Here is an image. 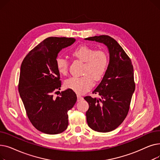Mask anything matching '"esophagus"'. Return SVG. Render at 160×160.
Segmentation results:
<instances>
[{
    "mask_svg": "<svg viewBox=\"0 0 160 160\" xmlns=\"http://www.w3.org/2000/svg\"><path fill=\"white\" fill-rule=\"evenodd\" d=\"M83 100V97H81L80 95H77V101L78 102H80L81 101V100Z\"/></svg>",
    "mask_w": 160,
    "mask_h": 160,
    "instance_id": "34e87169",
    "label": "esophagus"
}]
</instances>
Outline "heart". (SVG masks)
Listing matches in <instances>:
<instances>
[{
    "label": "heart",
    "instance_id": "obj_1",
    "mask_svg": "<svg viewBox=\"0 0 160 160\" xmlns=\"http://www.w3.org/2000/svg\"><path fill=\"white\" fill-rule=\"evenodd\" d=\"M72 55L78 60L85 62L81 77H71L65 82V86L78 94H83L94 85V80H99L104 75L108 65V56L102 50H96L86 45L76 47ZM56 66L60 74L68 72L69 62L65 58L59 56L56 59Z\"/></svg>",
    "mask_w": 160,
    "mask_h": 160
}]
</instances>
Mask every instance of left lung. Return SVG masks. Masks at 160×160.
<instances>
[{
    "instance_id": "8db88e82",
    "label": "left lung",
    "mask_w": 160,
    "mask_h": 160,
    "mask_svg": "<svg viewBox=\"0 0 160 160\" xmlns=\"http://www.w3.org/2000/svg\"><path fill=\"white\" fill-rule=\"evenodd\" d=\"M85 39L104 44L110 54L104 77L93 91L101 98L84 97L89 104L86 112L89 127L98 132H109L118 127L128 115L136 86L133 67L123 48L110 36L102 35Z\"/></svg>"
}]
</instances>
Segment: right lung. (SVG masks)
Wrapping results in <instances>:
<instances>
[{
	"mask_svg": "<svg viewBox=\"0 0 160 160\" xmlns=\"http://www.w3.org/2000/svg\"><path fill=\"white\" fill-rule=\"evenodd\" d=\"M75 41L71 38H48L30 50L22 62L19 95L30 121L43 133H60L68 127L67 112L77 97L70 89L53 97L62 86L56 59L62 49Z\"/></svg>",
	"mask_w": 160,
	"mask_h": 160,
	"instance_id": "right-lung-1",
	"label": "right lung"
}]
</instances>
